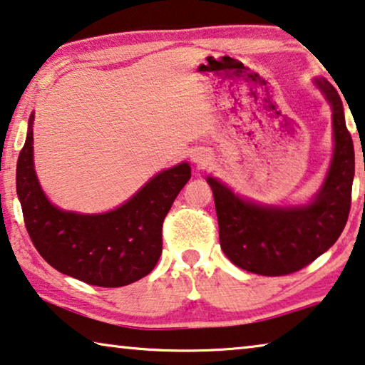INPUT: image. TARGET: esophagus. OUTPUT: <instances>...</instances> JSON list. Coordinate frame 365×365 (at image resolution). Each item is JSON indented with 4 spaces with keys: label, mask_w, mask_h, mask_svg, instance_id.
<instances>
[{
    "label": "esophagus",
    "mask_w": 365,
    "mask_h": 365,
    "mask_svg": "<svg viewBox=\"0 0 365 365\" xmlns=\"http://www.w3.org/2000/svg\"><path fill=\"white\" fill-rule=\"evenodd\" d=\"M193 162L197 165L203 167V165L208 164V157H206L205 154H201V152H197V154H193Z\"/></svg>",
    "instance_id": "34e87169"
}]
</instances>
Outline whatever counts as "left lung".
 Wrapping results in <instances>:
<instances>
[{"mask_svg":"<svg viewBox=\"0 0 365 365\" xmlns=\"http://www.w3.org/2000/svg\"><path fill=\"white\" fill-rule=\"evenodd\" d=\"M313 83L333 110L334 150L322 188L309 203L260 205L239 197L215 177L206 178L213 190L222 252L252 274L288 275L312 264L338 241L349 216L354 144L338 91L326 78Z\"/></svg>","mask_w":365,"mask_h":365,"instance_id":"1","label":"left lung"}]
</instances>
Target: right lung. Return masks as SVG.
Returning <instances> with one entry per match:
<instances>
[{
  "label": "right lung",
  "mask_w": 365,
  "mask_h": 365,
  "mask_svg": "<svg viewBox=\"0 0 365 365\" xmlns=\"http://www.w3.org/2000/svg\"><path fill=\"white\" fill-rule=\"evenodd\" d=\"M32 123L34 113L16 167V192L37 252L62 274L96 287H124L150 274L162 254V225L192 177L190 165L159 172L106 213L65 211L48 201L36 175Z\"/></svg>",
  "instance_id": "obj_1"
}]
</instances>
